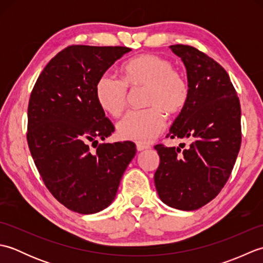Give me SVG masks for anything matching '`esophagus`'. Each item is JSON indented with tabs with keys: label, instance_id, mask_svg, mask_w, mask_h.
I'll return each mask as SVG.
<instances>
[{
	"label": "esophagus",
	"instance_id": "obj_1",
	"mask_svg": "<svg viewBox=\"0 0 263 263\" xmlns=\"http://www.w3.org/2000/svg\"><path fill=\"white\" fill-rule=\"evenodd\" d=\"M150 147L148 146V144H144V143H137V149L138 152H142V150H146V149H149Z\"/></svg>",
	"mask_w": 263,
	"mask_h": 263
}]
</instances>
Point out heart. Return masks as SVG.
I'll return each mask as SVG.
<instances>
[{
  "label": "heart",
  "mask_w": 263,
  "mask_h": 263,
  "mask_svg": "<svg viewBox=\"0 0 263 263\" xmlns=\"http://www.w3.org/2000/svg\"><path fill=\"white\" fill-rule=\"evenodd\" d=\"M124 80L111 72L98 78L95 93L106 113L119 116L128 102V87H147L144 105L149 107L130 110L117 123V132L124 140L149 143L166 125V115H176L185 108L190 85L170 60L154 54H141L123 65Z\"/></svg>",
  "instance_id": "obj_1"
}]
</instances>
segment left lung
I'll return each mask as SVG.
<instances>
[{
  "label": "left lung",
  "mask_w": 263,
  "mask_h": 263,
  "mask_svg": "<svg viewBox=\"0 0 263 263\" xmlns=\"http://www.w3.org/2000/svg\"><path fill=\"white\" fill-rule=\"evenodd\" d=\"M187 72L189 102L167 137L190 138L184 149L156 144L155 173L159 198L170 206L195 210L224 187L242 141L241 105L230 76L214 59L189 45H172Z\"/></svg>",
  "instance_id": "8db88e82"
}]
</instances>
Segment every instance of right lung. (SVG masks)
Masks as SVG:
<instances>
[{
    "label": "right lung",
    "mask_w": 263,
    "mask_h": 263,
    "mask_svg": "<svg viewBox=\"0 0 263 263\" xmlns=\"http://www.w3.org/2000/svg\"><path fill=\"white\" fill-rule=\"evenodd\" d=\"M130 51L68 46L49 61L32 88L27 126L30 154L48 191L78 214H95L111 203L137 152L130 141L97 144L115 127L97 103L96 82ZM90 143L97 144L93 152Z\"/></svg>",
    "instance_id": "obj_1"
}]
</instances>
